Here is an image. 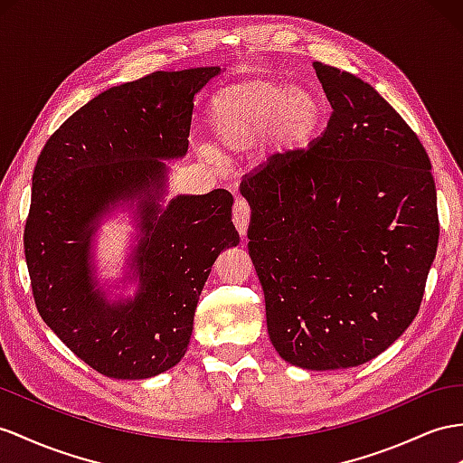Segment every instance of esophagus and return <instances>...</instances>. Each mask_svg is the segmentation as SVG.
Returning a JSON list of instances; mask_svg holds the SVG:
<instances>
[{
	"instance_id": "34e87169",
	"label": "esophagus",
	"mask_w": 463,
	"mask_h": 463,
	"mask_svg": "<svg viewBox=\"0 0 463 463\" xmlns=\"http://www.w3.org/2000/svg\"><path fill=\"white\" fill-rule=\"evenodd\" d=\"M250 213H252V209H250V203H248L246 199L239 197V199L234 201V207H232V222H234L236 231H239L242 236H244L246 231H248V222H250Z\"/></svg>"
}]
</instances>
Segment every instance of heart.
<instances>
[{"mask_svg": "<svg viewBox=\"0 0 463 463\" xmlns=\"http://www.w3.org/2000/svg\"><path fill=\"white\" fill-rule=\"evenodd\" d=\"M209 123L227 152L250 150L264 137L271 150L293 152L317 135L323 105L313 91L288 80H248L222 88L211 99Z\"/></svg>", "mask_w": 463, "mask_h": 463, "instance_id": "heart-1", "label": "heart"}]
</instances>
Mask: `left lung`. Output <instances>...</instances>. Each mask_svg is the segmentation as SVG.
<instances>
[{"instance_id": "8db88e82", "label": "left lung", "mask_w": 463, "mask_h": 463, "mask_svg": "<svg viewBox=\"0 0 463 463\" xmlns=\"http://www.w3.org/2000/svg\"><path fill=\"white\" fill-rule=\"evenodd\" d=\"M315 70L333 105L326 128L258 164L241 194L271 345L305 370H340L417 317L440 222L430 158L405 118L358 76Z\"/></svg>"}]
</instances>
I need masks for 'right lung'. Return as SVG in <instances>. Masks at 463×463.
<instances>
[{
  "mask_svg": "<svg viewBox=\"0 0 463 463\" xmlns=\"http://www.w3.org/2000/svg\"><path fill=\"white\" fill-rule=\"evenodd\" d=\"M219 72H152L109 88L54 130L34 165L23 232L34 305L80 360L108 377L145 379L182 360L211 266L241 241L227 189L180 195L164 211L145 209L135 301L111 307L90 279V222L109 201L162 185L158 158L187 152L195 93Z\"/></svg>",
  "mask_w": 463,
  "mask_h": 463,
  "instance_id": "add662e5",
  "label": "right lung"
}]
</instances>
